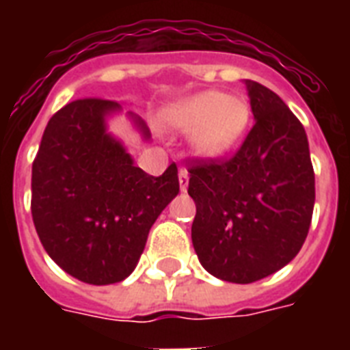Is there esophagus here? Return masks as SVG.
I'll return each instance as SVG.
<instances>
[{
    "mask_svg": "<svg viewBox=\"0 0 350 350\" xmlns=\"http://www.w3.org/2000/svg\"><path fill=\"white\" fill-rule=\"evenodd\" d=\"M187 187H189V172H187V169H183V167H181L180 169V189L185 192Z\"/></svg>",
    "mask_w": 350,
    "mask_h": 350,
    "instance_id": "34e87169",
    "label": "esophagus"
}]
</instances>
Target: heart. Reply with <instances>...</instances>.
<instances>
[{"label":"heart","mask_w":350,"mask_h":350,"mask_svg":"<svg viewBox=\"0 0 350 350\" xmlns=\"http://www.w3.org/2000/svg\"><path fill=\"white\" fill-rule=\"evenodd\" d=\"M249 103L241 96L205 90L189 96L165 111L172 129L191 131L192 150L205 158L229 152L249 125Z\"/></svg>","instance_id":"obj_1"}]
</instances>
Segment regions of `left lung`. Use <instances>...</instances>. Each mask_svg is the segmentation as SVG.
<instances>
[{
    "instance_id": "1",
    "label": "left lung",
    "mask_w": 350,
    "mask_h": 350,
    "mask_svg": "<svg viewBox=\"0 0 350 350\" xmlns=\"http://www.w3.org/2000/svg\"><path fill=\"white\" fill-rule=\"evenodd\" d=\"M254 125L234 156L192 159V245L203 269L252 283L298 254L314 208V169L304 125L276 92L245 79Z\"/></svg>"
}]
</instances>
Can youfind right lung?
<instances>
[{"mask_svg": "<svg viewBox=\"0 0 350 350\" xmlns=\"http://www.w3.org/2000/svg\"><path fill=\"white\" fill-rule=\"evenodd\" d=\"M116 101L85 98L51 118L32 163V219L46 254L90 285L136 269L154 221L180 192L178 167L150 176L107 132ZM143 137L150 132L129 112Z\"/></svg>", "mask_w": 350, "mask_h": 350, "instance_id": "right-lung-1", "label": "right lung"}]
</instances>
